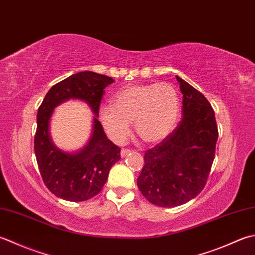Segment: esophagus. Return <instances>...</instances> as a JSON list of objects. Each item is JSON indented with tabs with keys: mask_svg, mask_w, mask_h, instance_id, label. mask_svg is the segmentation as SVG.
Returning a JSON list of instances; mask_svg holds the SVG:
<instances>
[{
	"mask_svg": "<svg viewBox=\"0 0 255 255\" xmlns=\"http://www.w3.org/2000/svg\"><path fill=\"white\" fill-rule=\"evenodd\" d=\"M131 153V149H128V148H122L121 149V156L122 157H126L128 154H129Z\"/></svg>",
	"mask_w": 255,
	"mask_h": 255,
	"instance_id": "esophagus-1",
	"label": "esophagus"
}]
</instances>
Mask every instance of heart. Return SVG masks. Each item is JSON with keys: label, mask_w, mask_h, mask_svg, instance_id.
I'll return each mask as SVG.
<instances>
[{"label": "heart", "mask_w": 255, "mask_h": 255, "mask_svg": "<svg viewBox=\"0 0 255 255\" xmlns=\"http://www.w3.org/2000/svg\"><path fill=\"white\" fill-rule=\"evenodd\" d=\"M111 103L100 108L99 119L117 143L128 136L132 121L142 141H162L174 129L180 109L178 92L166 82L128 85L112 97Z\"/></svg>", "instance_id": "b5f03b06"}]
</instances>
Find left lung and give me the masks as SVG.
<instances>
[{
  "mask_svg": "<svg viewBox=\"0 0 255 255\" xmlns=\"http://www.w3.org/2000/svg\"><path fill=\"white\" fill-rule=\"evenodd\" d=\"M183 93V118L159 144L144 153L137 178L142 195L158 207L184 205L205 188L215 159L218 127L209 101L176 76Z\"/></svg>",
  "mask_w": 255,
  "mask_h": 255,
  "instance_id": "8db88e82",
  "label": "left lung"
}]
</instances>
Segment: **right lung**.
Listing matches in <instances>:
<instances>
[{"instance_id":"obj_1","label":"right lung","mask_w":255,"mask_h":255,"mask_svg":"<svg viewBox=\"0 0 255 255\" xmlns=\"http://www.w3.org/2000/svg\"><path fill=\"white\" fill-rule=\"evenodd\" d=\"M114 80L92 71L71 75L50 88L37 112L34 138L36 160L46 187L68 201H85L100 193L112 166L121 158V148L113 144L98 120L105 89ZM68 98L86 101L96 114L91 141L77 153L56 148L49 136V120L53 108Z\"/></svg>"}]
</instances>
